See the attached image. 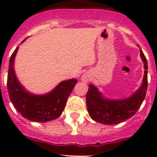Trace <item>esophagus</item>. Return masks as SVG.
<instances>
[{
	"mask_svg": "<svg viewBox=\"0 0 157 157\" xmlns=\"http://www.w3.org/2000/svg\"><path fill=\"white\" fill-rule=\"evenodd\" d=\"M87 78H86V77H85V76H82V80H84V81H86V80Z\"/></svg>",
	"mask_w": 157,
	"mask_h": 157,
	"instance_id": "obj_1",
	"label": "esophagus"
}]
</instances>
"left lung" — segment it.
<instances>
[{
  "instance_id": "left-lung-1",
  "label": "left lung",
  "mask_w": 157,
  "mask_h": 157,
  "mask_svg": "<svg viewBox=\"0 0 157 157\" xmlns=\"http://www.w3.org/2000/svg\"><path fill=\"white\" fill-rule=\"evenodd\" d=\"M140 55L144 62L145 74L143 82L135 94L130 98L120 101L104 99L94 86L90 85L86 94V106L89 115L94 121L109 125L126 121L135 114L143 102L148 87V64L143 52Z\"/></svg>"
}]
</instances>
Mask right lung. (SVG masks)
I'll return each instance as SVG.
<instances>
[{
    "label": "right lung",
    "instance_id": "1",
    "mask_svg": "<svg viewBox=\"0 0 157 157\" xmlns=\"http://www.w3.org/2000/svg\"><path fill=\"white\" fill-rule=\"evenodd\" d=\"M18 47L11 56L7 79L8 95L14 107L23 117L30 121L45 123L57 119L62 114L67 100L76 85L77 80L62 82L46 95H32L19 84L14 72V59Z\"/></svg>",
    "mask_w": 157,
    "mask_h": 157
}]
</instances>
